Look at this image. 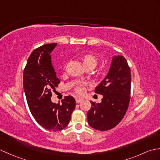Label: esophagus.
Listing matches in <instances>:
<instances>
[{
    "label": "esophagus",
    "instance_id": "1",
    "mask_svg": "<svg viewBox=\"0 0 160 160\" xmlns=\"http://www.w3.org/2000/svg\"><path fill=\"white\" fill-rule=\"evenodd\" d=\"M83 100L82 99V98H76V103H80L82 102Z\"/></svg>",
    "mask_w": 160,
    "mask_h": 160
}]
</instances>
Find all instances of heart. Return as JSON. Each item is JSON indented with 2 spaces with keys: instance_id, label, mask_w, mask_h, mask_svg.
I'll return each mask as SVG.
<instances>
[{
  "instance_id": "1",
  "label": "heart",
  "mask_w": 160,
  "mask_h": 160,
  "mask_svg": "<svg viewBox=\"0 0 160 160\" xmlns=\"http://www.w3.org/2000/svg\"><path fill=\"white\" fill-rule=\"evenodd\" d=\"M83 65L86 68H93L94 69L98 64V60L93 54L87 53L80 57ZM75 91L78 94H82L84 93V87L82 84H78L75 87Z\"/></svg>"
}]
</instances>
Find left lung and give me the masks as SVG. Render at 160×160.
I'll return each mask as SVG.
<instances>
[{
    "label": "left lung",
    "mask_w": 160,
    "mask_h": 160,
    "mask_svg": "<svg viewBox=\"0 0 160 160\" xmlns=\"http://www.w3.org/2000/svg\"><path fill=\"white\" fill-rule=\"evenodd\" d=\"M131 82V70L127 60L122 56H113L107 76L95 89V93L103 96L102 102L91 101L87 121L91 127L104 131L120 123L130 102Z\"/></svg>",
    "instance_id": "1"
}]
</instances>
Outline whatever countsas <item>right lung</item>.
Segmentation results:
<instances>
[{
	"instance_id": "add662e5",
	"label": "right lung",
	"mask_w": 160,
	"mask_h": 160,
	"mask_svg": "<svg viewBox=\"0 0 160 160\" xmlns=\"http://www.w3.org/2000/svg\"><path fill=\"white\" fill-rule=\"evenodd\" d=\"M56 45L47 44L33 50L23 72V88L30 111L41 127L53 131L69 124L76 107V100L70 96L64 97L61 104L51 100L52 90L60 82L50 55Z\"/></svg>"
}]
</instances>
